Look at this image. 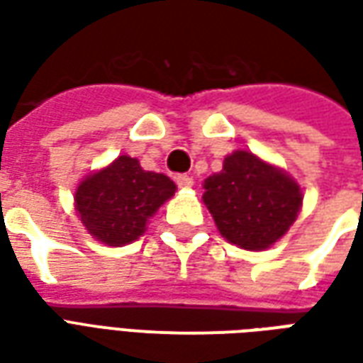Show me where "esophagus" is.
<instances>
[{
	"mask_svg": "<svg viewBox=\"0 0 363 363\" xmlns=\"http://www.w3.org/2000/svg\"><path fill=\"white\" fill-rule=\"evenodd\" d=\"M177 184H179L181 189H190V186L194 184V179L189 177V174H179V177H177Z\"/></svg>",
	"mask_w": 363,
	"mask_h": 363,
	"instance_id": "esophagus-1",
	"label": "esophagus"
}]
</instances>
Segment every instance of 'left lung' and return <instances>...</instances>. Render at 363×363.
<instances>
[{"instance_id": "obj_1", "label": "left lung", "mask_w": 363, "mask_h": 363, "mask_svg": "<svg viewBox=\"0 0 363 363\" xmlns=\"http://www.w3.org/2000/svg\"><path fill=\"white\" fill-rule=\"evenodd\" d=\"M204 204L220 233L247 251H262L286 235L301 210V189L286 171L251 151H233L204 181Z\"/></svg>"}]
</instances>
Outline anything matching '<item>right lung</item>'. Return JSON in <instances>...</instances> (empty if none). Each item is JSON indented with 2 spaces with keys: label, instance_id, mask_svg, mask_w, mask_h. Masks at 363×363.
I'll return each mask as SVG.
<instances>
[{
  "label": "right lung",
  "instance_id": "1",
  "mask_svg": "<svg viewBox=\"0 0 363 363\" xmlns=\"http://www.w3.org/2000/svg\"><path fill=\"white\" fill-rule=\"evenodd\" d=\"M174 190L167 174L143 171L138 159L120 155L79 182L75 210L96 241L122 247L143 235L151 218Z\"/></svg>",
  "mask_w": 363,
  "mask_h": 363
}]
</instances>
